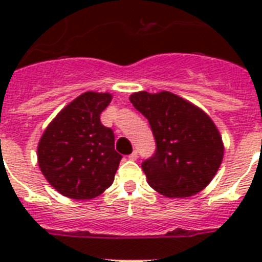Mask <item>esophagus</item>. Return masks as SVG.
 <instances>
[{
  "label": "esophagus",
  "mask_w": 262,
  "mask_h": 262,
  "mask_svg": "<svg viewBox=\"0 0 262 262\" xmlns=\"http://www.w3.org/2000/svg\"><path fill=\"white\" fill-rule=\"evenodd\" d=\"M137 158H139V154H137V151H133L130 155H129V159L130 160H137Z\"/></svg>",
  "instance_id": "esophagus-1"
}]
</instances>
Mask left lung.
<instances>
[{
	"instance_id": "obj_1",
	"label": "left lung",
	"mask_w": 262,
	"mask_h": 262,
	"mask_svg": "<svg viewBox=\"0 0 262 262\" xmlns=\"http://www.w3.org/2000/svg\"><path fill=\"white\" fill-rule=\"evenodd\" d=\"M133 106L148 119L156 151L141 167L149 186L170 199L205 189L219 170L224 145L211 117L168 91L130 95Z\"/></svg>"
}]
</instances>
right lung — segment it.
Returning a JSON list of instances; mask_svg holds the SVG:
<instances>
[{"label":"right lung","mask_w":262,"mask_h":262,"mask_svg":"<svg viewBox=\"0 0 262 262\" xmlns=\"http://www.w3.org/2000/svg\"><path fill=\"white\" fill-rule=\"evenodd\" d=\"M108 92H84L59 111L38 144V164L47 182L65 197L91 200L110 187L122 156L114 133L100 122Z\"/></svg>","instance_id":"add662e5"}]
</instances>
